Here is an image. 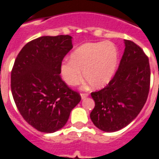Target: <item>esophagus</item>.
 <instances>
[{
    "instance_id": "esophagus-1",
    "label": "esophagus",
    "mask_w": 159,
    "mask_h": 159,
    "mask_svg": "<svg viewBox=\"0 0 159 159\" xmlns=\"http://www.w3.org/2000/svg\"><path fill=\"white\" fill-rule=\"evenodd\" d=\"M87 97H88V94H87V93H82V94H81V97H82V100L86 99Z\"/></svg>"
}]
</instances>
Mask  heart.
Here are the masks:
<instances>
[{
	"mask_svg": "<svg viewBox=\"0 0 159 159\" xmlns=\"http://www.w3.org/2000/svg\"><path fill=\"white\" fill-rule=\"evenodd\" d=\"M119 53L110 41L87 43L79 46L70 55V61L60 66L62 79L69 86L79 84L83 77L93 88H102L116 74Z\"/></svg>",
	"mask_w": 159,
	"mask_h": 159,
	"instance_id": "heart-1",
	"label": "heart"
}]
</instances>
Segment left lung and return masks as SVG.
Returning <instances> with one entry per match:
<instances>
[{"mask_svg": "<svg viewBox=\"0 0 159 159\" xmlns=\"http://www.w3.org/2000/svg\"><path fill=\"white\" fill-rule=\"evenodd\" d=\"M125 52L111 82L92 92L95 107L90 114L95 125L105 132H115L136 118L145 104L150 86V67L143 49L125 39Z\"/></svg>", "mask_w": 159, "mask_h": 159, "instance_id": "1", "label": "left lung"}]
</instances>
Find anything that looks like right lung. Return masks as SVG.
Masks as SVG:
<instances>
[{"mask_svg":"<svg viewBox=\"0 0 159 159\" xmlns=\"http://www.w3.org/2000/svg\"><path fill=\"white\" fill-rule=\"evenodd\" d=\"M70 35L43 36L29 42L16 57L11 71V92L25 120L37 130L62 129L81 96L67 87L60 66L72 48Z\"/></svg>","mask_w":159,"mask_h":159,"instance_id":"obj_1","label":"right lung"}]
</instances>
